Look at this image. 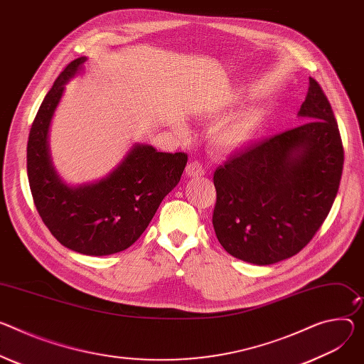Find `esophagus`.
I'll return each instance as SVG.
<instances>
[{"mask_svg":"<svg viewBox=\"0 0 364 364\" xmlns=\"http://www.w3.org/2000/svg\"><path fill=\"white\" fill-rule=\"evenodd\" d=\"M186 173H187V176H190V177H199V176H203V174H205V170H203L200 162L191 161V162L187 164Z\"/></svg>","mask_w":364,"mask_h":364,"instance_id":"esophagus-1","label":"esophagus"}]
</instances>
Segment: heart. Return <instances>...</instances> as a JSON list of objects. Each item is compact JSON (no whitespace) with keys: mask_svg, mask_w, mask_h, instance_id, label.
Listing matches in <instances>:
<instances>
[{"mask_svg":"<svg viewBox=\"0 0 364 364\" xmlns=\"http://www.w3.org/2000/svg\"><path fill=\"white\" fill-rule=\"evenodd\" d=\"M261 126L262 114L259 112L245 113L219 127L213 136V142L219 149L223 151H235L244 148L257 138Z\"/></svg>","mask_w":364,"mask_h":364,"instance_id":"b5f03b06","label":"heart"}]
</instances>
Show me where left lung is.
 Wrapping results in <instances>:
<instances>
[{"mask_svg": "<svg viewBox=\"0 0 364 364\" xmlns=\"http://www.w3.org/2000/svg\"><path fill=\"white\" fill-rule=\"evenodd\" d=\"M297 114L308 122L252 142L213 174L218 241L230 255L257 266L306 247L340 187L343 141L331 105L314 78Z\"/></svg>", "mask_w": 364, "mask_h": 364, "instance_id": "left-lung-1", "label": "left lung"}]
</instances>
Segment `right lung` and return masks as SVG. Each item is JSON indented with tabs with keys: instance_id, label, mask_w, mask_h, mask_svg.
<instances>
[{
	"instance_id": "add662e5",
	"label": "right lung",
	"mask_w": 364,
	"mask_h": 364,
	"mask_svg": "<svg viewBox=\"0 0 364 364\" xmlns=\"http://www.w3.org/2000/svg\"><path fill=\"white\" fill-rule=\"evenodd\" d=\"M85 58L68 63L55 80L31 123L27 142V177L33 202L50 234L73 251L109 255L134 244L159 203L180 181L184 152H158L135 145L119 167L94 184L70 187L55 173L48 152V130L63 85Z\"/></svg>"
}]
</instances>
